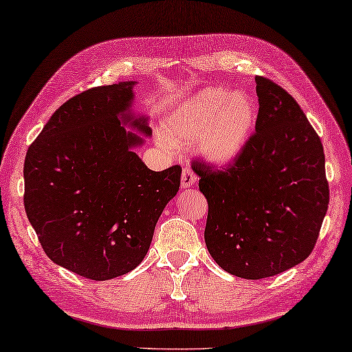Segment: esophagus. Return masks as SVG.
<instances>
[{
  "instance_id": "esophagus-1",
  "label": "esophagus",
  "mask_w": 352,
  "mask_h": 352,
  "mask_svg": "<svg viewBox=\"0 0 352 352\" xmlns=\"http://www.w3.org/2000/svg\"><path fill=\"white\" fill-rule=\"evenodd\" d=\"M197 182V176L194 175V171L190 167L182 168V176H181V185L182 188H188Z\"/></svg>"
}]
</instances>
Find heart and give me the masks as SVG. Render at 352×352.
Here are the masks:
<instances>
[{
  "label": "heart",
  "instance_id": "b5f03b06",
  "mask_svg": "<svg viewBox=\"0 0 352 352\" xmlns=\"http://www.w3.org/2000/svg\"><path fill=\"white\" fill-rule=\"evenodd\" d=\"M257 105L245 91L208 87L194 93L167 124L170 144L197 138L201 155L215 164H229L244 149L256 126Z\"/></svg>",
  "mask_w": 352,
  "mask_h": 352
}]
</instances>
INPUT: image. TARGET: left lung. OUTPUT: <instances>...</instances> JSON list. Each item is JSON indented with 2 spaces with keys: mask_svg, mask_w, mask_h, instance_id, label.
<instances>
[{
  "mask_svg": "<svg viewBox=\"0 0 352 352\" xmlns=\"http://www.w3.org/2000/svg\"><path fill=\"white\" fill-rule=\"evenodd\" d=\"M256 132L228 167L191 162L208 200L205 242L229 274L259 280L307 259L329 209L321 138L296 100L256 76Z\"/></svg>",
  "mask_w": 352,
  "mask_h": 352,
  "instance_id": "8db88e82",
  "label": "left lung"
}]
</instances>
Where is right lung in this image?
Wrapping results in <instances>:
<instances>
[{"mask_svg": "<svg viewBox=\"0 0 352 352\" xmlns=\"http://www.w3.org/2000/svg\"><path fill=\"white\" fill-rule=\"evenodd\" d=\"M134 81L70 98L28 147L23 205L50 259L90 280L126 274L144 259L156 221L181 185V166L153 171L132 151L151 135L129 108Z\"/></svg>", "mask_w": 352, "mask_h": 352, "instance_id": "1", "label": "right lung"}]
</instances>
